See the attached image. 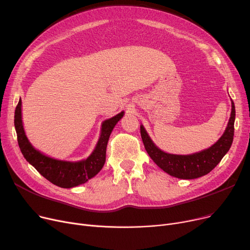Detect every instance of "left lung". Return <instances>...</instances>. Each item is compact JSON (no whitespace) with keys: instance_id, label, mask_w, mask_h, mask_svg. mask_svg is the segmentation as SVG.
Returning <instances> with one entry per match:
<instances>
[{"instance_id":"1","label":"left lung","mask_w":250,"mask_h":250,"mask_svg":"<svg viewBox=\"0 0 250 250\" xmlns=\"http://www.w3.org/2000/svg\"><path fill=\"white\" fill-rule=\"evenodd\" d=\"M235 105L232 101L231 116L225 133L211 148L192 155L167 154L155 146L147 132L141 125V137L144 146L151 159L162 170L171 176L180 179H193L211 172L223 157L229 151L234 136Z\"/></svg>"}]
</instances>
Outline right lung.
<instances>
[{"instance_id": "right-lung-1", "label": "right lung", "mask_w": 250, "mask_h": 250, "mask_svg": "<svg viewBox=\"0 0 250 250\" xmlns=\"http://www.w3.org/2000/svg\"><path fill=\"white\" fill-rule=\"evenodd\" d=\"M124 115V111L103 122L101 135L93 151L86 160L67 162L55 160L35 150L24 133L21 118V99L19 100L14 116V125L17 133L19 148L27 160L43 177L51 183L63 188H71L82 185L95 176L102 169L106 157V147L109 136L114 125Z\"/></svg>"}]
</instances>
